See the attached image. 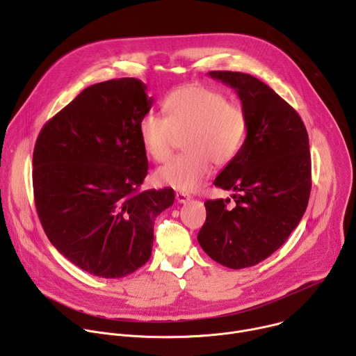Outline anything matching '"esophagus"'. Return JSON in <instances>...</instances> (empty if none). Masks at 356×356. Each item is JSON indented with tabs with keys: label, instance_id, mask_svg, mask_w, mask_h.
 Here are the masks:
<instances>
[{
	"label": "esophagus",
	"instance_id": "1",
	"mask_svg": "<svg viewBox=\"0 0 356 356\" xmlns=\"http://www.w3.org/2000/svg\"><path fill=\"white\" fill-rule=\"evenodd\" d=\"M190 198H191V195L187 193H181V191L176 193V200H177V202H180V204H184V202H187Z\"/></svg>",
	"mask_w": 356,
	"mask_h": 356
}]
</instances>
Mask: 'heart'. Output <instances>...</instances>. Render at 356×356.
<instances>
[{
    "label": "heart",
    "mask_w": 356,
    "mask_h": 356,
    "mask_svg": "<svg viewBox=\"0 0 356 356\" xmlns=\"http://www.w3.org/2000/svg\"><path fill=\"white\" fill-rule=\"evenodd\" d=\"M166 117L147 114L139 122V136L149 158L165 162L179 138L183 155L159 168L156 180L179 191H193L210 170L227 166L239 152L246 135V115L227 97L201 84L183 86L163 99Z\"/></svg>",
    "instance_id": "1"
}]
</instances>
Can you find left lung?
Returning <instances> with one entry per match:
<instances>
[{
  "label": "left lung",
  "instance_id": "8db88e82",
  "mask_svg": "<svg viewBox=\"0 0 356 356\" xmlns=\"http://www.w3.org/2000/svg\"><path fill=\"white\" fill-rule=\"evenodd\" d=\"M232 87L246 115V138L214 186L235 191V204L207 200L197 239L207 255L229 268L255 266L277 250L298 225L312 191L307 129L300 115L259 79L210 72Z\"/></svg>",
  "mask_w": 356,
  "mask_h": 356
}]
</instances>
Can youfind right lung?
Here are the masks:
<instances>
[{
  "mask_svg": "<svg viewBox=\"0 0 356 356\" xmlns=\"http://www.w3.org/2000/svg\"><path fill=\"white\" fill-rule=\"evenodd\" d=\"M134 77L97 83L50 118L33 149L38 217L52 245L94 276L118 279L143 266L155 218L173 188L140 190L147 158L139 122L154 98Z\"/></svg>",
  "mask_w": 356,
  "mask_h": 356,
  "instance_id": "obj_1",
  "label": "right lung"
}]
</instances>
